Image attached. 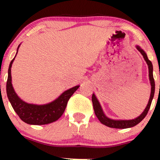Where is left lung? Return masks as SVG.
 Returning a JSON list of instances; mask_svg holds the SVG:
<instances>
[{
  "label": "left lung",
  "mask_w": 160,
  "mask_h": 160,
  "mask_svg": "<svg viewBox=\"0 0 160 160\" xmlns=\"http://www.w3.org/2000/svg\"><path fill=\"white\" fill-rule=\"evenodd\" d=\"M136 49H138V52H140L142 55L143 58H144L145 61L146 62L148 65V68H149V78L150 81V84H151V93H150V98L149 100V102H148L147 106L146 107L145 110L143 111V112L140 114L139 116H138L137 118L134 119H131V120H117V119H111L110 118L107 117L105 115V114L103 111L102 108H101V104L98 101V98H96L94 93H93L92 95V103H93V110H94V113L96 114L97 118L99 119L100 122L103 124V125H106L108 127H110V128H132V127L135 126L136 125H138L140 122L144 119V118L146 117V114H147L148 111L149 110L150 105H151L152 101L153 99V97H154L155 93V81L154 78H153V67L152 62L148 59L147 55H146V52L144 51L139 46H135Z\"/></svg>",
  "instance_id": "1"
}]
</instances>
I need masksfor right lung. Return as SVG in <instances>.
<instances>
[{
    "label": "right lung",
    "mask_w": 160,
    "mask_h": 160,
    "mask_svg": "<svg viewBox=\"0 0 160 160\" xmlns=\"http://www.w3.org/2000/svg\"><path fill=\"white\" fill-rule=\"evenodd\" d=\"M20 45L17 49V55ZM11 61L8 68L6 90L11 106L21 119L28 125H47L57 121L62 116L67 107V102L80 85L70 88L59 95L56 100L46 104H28L22 101L14 91L11 83V67L16 57Z\"/></svg>",
    "instance_id": "add662e5"
}]
</instances>
